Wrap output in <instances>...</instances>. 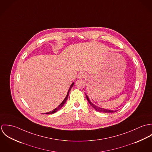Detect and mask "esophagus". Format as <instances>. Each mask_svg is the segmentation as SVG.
<instances>
[{
    "instance_id": "1",
    "label": "esophagus",
    "mask_w": 152,
    "mask_h": 152,
    "mask_svg": "<svg viewBox=\"0 0 152 152\" xmlns=\"http://www.w3.org/2000/svg\"><path fill=\"white\" fill-rule=\"evenodd\" d=\"M86 77V74L84 72H80L78 74V78L80 79H82Z\"/></svg>"
}]
</instances>
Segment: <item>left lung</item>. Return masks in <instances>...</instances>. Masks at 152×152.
<instances>
[{
    "mask_svg": "<svg viewBox=\"0 0 152 152\" xmlns=\"http://www.w3.org/2000/svg\"><path fill=\"white\" fill-rule=\"evenodd\" d=\"M86 98H87V101H88V102L89 103V104L92 107V108L95 109L96 110L98 111V112H104V113H113V112H116L117 110H110V109H107L104 108H100V107H98L97 106H96L95 105H94V104H92L90 99H89L88 95L86 94Z\"/></svg>",
    "mask_w": 152,
    "mask_h": 152,
    "instance_id": "left-lung-1",
    "label": "left lung"
}]
</instances>
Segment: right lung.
<instances>
[{"label":"right lung","instance_id":"obj_1","mask_svg":"<svg viewBox=\"0 0 152 152\" xmlns=\"http://www.w3.org/2000/svg\"><path fill=\"white\" fill-rule=\"evenodd\" d=\"M74 83H72V84L71 85V86L69 87V89H68V92H67V94H66V96H65V98H64V99L63 100V101L56 108L54 109H53L52 111H50V112H47V113H44V114H53V113H56V112H57L58 110H59L63 106H64V104H65V102H66V99H67V98H68V95H69V91H71V88L73 87V86H74Z\"/></svg>","mask_w":152,"mask_h":152}]
</instances>
